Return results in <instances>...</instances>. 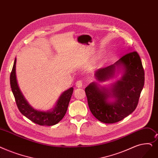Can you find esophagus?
Wrapping results in <instances>:
<instances>
[{
	"label": "esophagus",
	"mask_w": 158,
	"mask_h": 158,
	"mask_svg": "<svg viewBox=\"0 0 158 158\" xmlns=\"http://www.w3.org/2000/svg\"><path fill=\"white\" fill-rule=\"evenodd\" d=\"M83 82H82V81L79 80V81H77L76 82V83H75V86H76V87L77 88H81L82 86H83Z\"/></svg>",
	"instance_id": "obj_1"
}]
</instances>
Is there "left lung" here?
<instances>
[{
	"instance_id": "left-lung-1",
	"label": "left lung",
	"mask_w": 158,
	"mask_h": 158,
	"mask_svg": "<svg viewBox=\"0 0 158 158\" xmlns=\"http://www.w3.org/2000/svg\"><path fill=\"white\" fill-rule=\"evenodd\" d=\"M115 73H121V77L110 86L92 82L85 88L92 114L104 123H117L135 110L145 82L141 60L135 51L127 53L114 64L98 69L94 75L98 81L104 82L113 78Z\"/></svg>"
}]
</instances>
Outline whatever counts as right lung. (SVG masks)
<instances>
[{
  "instance_id": "right-lung-1",
  "label": "right lung",
  "mask_w": 158,
  "mask_h": 158,
  "mask_svg": "<svg viewBox=\"0 0 158 158\" xmlns=\"http://www.w3.org/2000/svg\"><path fill=\"white\" fill-rule=\"evenodd\" d=\"M16 61L15 58L10 75V85L19 111L26 118L39 125L52 126L56 125L66 114L73 88L71 87L61 94L56 105L50 110L41 111L35 109L28 103L19 87L15 72Z\"/></svg>"
}]
</instances>
